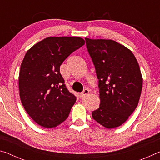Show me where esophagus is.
Returning <instances> with one entry per match:
<instances>
[{"instance_id":"34e87169","label":"esophagus","mask_w":160,"mask_h":160,"mask_svg":"<svg viewBox=\"0 0 160 160\" xmlns=\"http://www.w3.org/2000/svg\"><path fill=\"white\" fill-rule=\"evenodd\" d=\"M88 93H89V90H88V89H85V90H83V92H82L80 93V97H85Z\"/></svg>"}]
</instances>
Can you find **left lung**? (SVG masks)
I'll use <instances>...</instances> for the list:
<instances>
[{
  "label": "left lung",
  "mask_w": 160,
  "mask_h": 160,
  "mask_svg": "<svg viewBox=\"0 0 160 160\" xmlns=\"http://www.w3.org/2000/svg\"><path fill=\"white\" fill-rule=\"evenodd\" d=\"M99 80V107L92 112L105 128L120 126L138 104L142 77L131 50L111 39L85 38Z\"/></svg>",
  "instance_id": "left-lung-1"
}]
</instances>
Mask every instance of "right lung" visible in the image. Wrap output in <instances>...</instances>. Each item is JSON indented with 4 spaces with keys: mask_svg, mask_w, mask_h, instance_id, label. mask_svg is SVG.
I'll use <instances>...</instances> for the list:
<instances>
[{
    "mask_svg": "<svg viewBox=\"0 0 160 160\" xmlns=\"http://www.w3.org/2000/svg\"><path fill=\"white\" fill-rule=\"evenodd\" d=\"M85 42L78 37H50L27 51L19 74L20 100L41 126L53 128L68 116L76 97L65 85L60 66Z\"/></svg>",
    "mask_w": 160,
    "mask_h": 160,
    "instance_id": "add662e5",
    "label": "right lung"
}]
</instances>
